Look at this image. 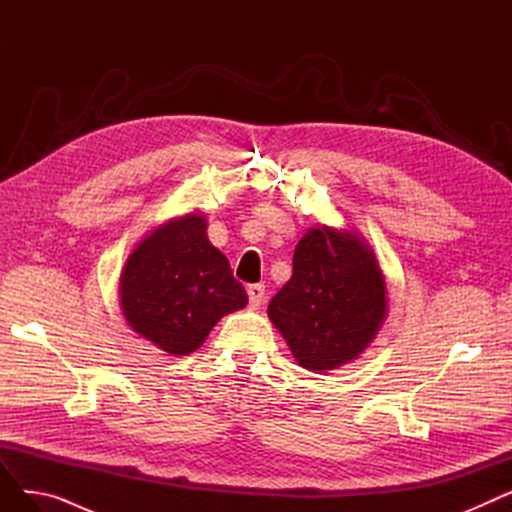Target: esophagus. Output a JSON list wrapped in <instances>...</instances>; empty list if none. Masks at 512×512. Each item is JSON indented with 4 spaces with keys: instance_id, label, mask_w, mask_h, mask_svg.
Listing matches in <instances>:
<instances>
[{
    "instance_id": "obj_1",
    "label": "esophagus",
    "mask_w": 512,
    "mask_h": 512,
    "mask_svg": "<svg viewBox=\"0 0 512 512\" xmlns=\"http://www.w3.org/2000/svg\"><path fill=\"white\" fill-rule=\"evenodd\" d=\"M247 294H249L251 307L257 309V307L263 303V299H265V286H263V284H251V286L247 288Z\"/></svg>"
}]
</instances>
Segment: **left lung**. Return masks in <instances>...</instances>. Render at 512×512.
Returning <instances> with one entry per match:
<instances>
[{
  "label": "left lung",
  "mask_w": 512,
  "mask_h": 512,
  "mask_svg": "<svg viewBox=\"0 0 512 512\" xmlns=\"http://www.w3.org/2000/svg\"><path fill=\"white\" fill-rule=\"evenodd\" d=\"M267 317L301 367L326 373L359 359L388 317L386 276L367 240L348 228H309L292 278Z\"/></svg>",
  "instance_id": "obj_1"
}]
</instances>
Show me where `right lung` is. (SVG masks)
Segmentation results:
<instances>
[{
    "label": "right lung",
    "mask_w": 512,
    "mask_h": 512,
    "mask_svg": "<svg viewBox=\"0 0 512 512\" xmlns=\"http://www.w3.org/2000/svg\"><path fill=\"white\" fill-rule=\"evenodd\" d=\"M118 292L128 328L168 357L195 353L224 315L249 303L203 213L151 230L128 255Z\"/></svg>",
    "instance_id": "1"
}]
</instances>
